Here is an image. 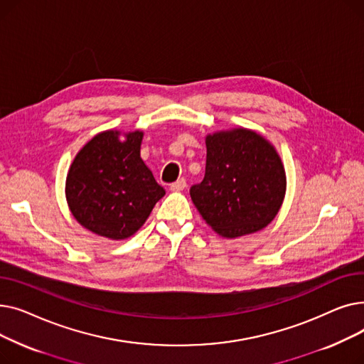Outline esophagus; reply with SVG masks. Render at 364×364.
I'll list each match as a JSON object with an SVG mask.
<instances>
[{"label":"esophagus","instance_id":"esophagus-1","mask_svg":"<svg viewBox=\"0 0 364 364\" xmlns=\"http://www.w3.org/2000/svg\"><path fill=\"white\" fill-rule=\"evenodd\" d=\"M186 180L184 178H180V180H177L176 183H172L171 184V190H172V192H181V190H184L186 188Z\"/></svg>","mask_w":364,"mask_h":364}]
</instances>
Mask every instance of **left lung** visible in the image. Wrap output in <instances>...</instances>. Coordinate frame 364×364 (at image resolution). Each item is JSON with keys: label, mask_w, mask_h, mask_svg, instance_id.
Returning a JSON list of instances; mask_svg holds the SVG:
<instances>
[{"label": "left lung", "mask_w": 364, "mask_h": 364, "mask_svg": "<svg viewBox=\"0 0 364 364\" xmlns=\"http://www.w3.org/2000/svg\"><path fill=\"white\" fill-rule=\"evenodd\" d=\"M205 143V177L190 188L199 214L227 239L262 230L277 215L286 192L277 150L246 128L208 134Z\"/></svg>", "instance_id": "left-lung-1"}]
</instances>
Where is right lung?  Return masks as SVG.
<instances>
[{"instance_id":"1","label":"right lung","mask_w":364,"mask_h":364,"mask_svg":"<svg viewBox=\"0 0 364 364\" xmlns=\"http://www.w3.org/2000/svg\"><path fill=\"white\" fill-rule=\"evenodd\" d=\"M107 129L75 156L66 177V200L75 220L90 232L122 240L149 218L165 190L140 156L143 131Z\"/></svg>"}]
</instances>
